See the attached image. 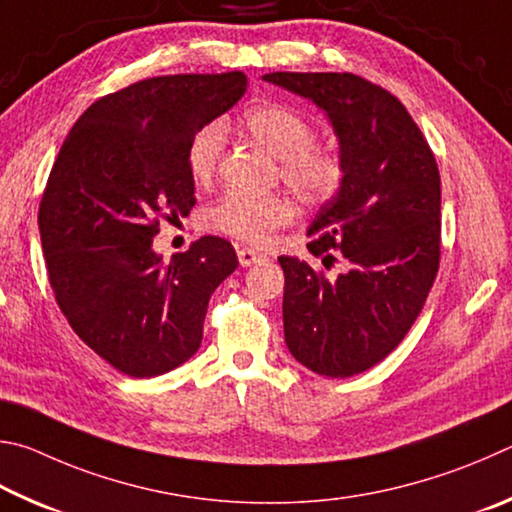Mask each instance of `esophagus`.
I'll use <instances>...</instances> for the list:
<instances>
[{
    "label": "esophagus",
    "mask_w": 512,
    "mask_h": 512,
    "mask_svg": "<svg viewBox=\"0 0 512 512\" xmlns=\"http://www.w3.org/2000/svg\"><path fill=\"white\" fill-rule=\"evenodd\" d=\"M267 261L265 254H258V251L249 249V247H240L238 249V263L242 267H249V265H256V263H263Z\"/></svg>",
    "instance_id": "obj_1"
}]
</instances>
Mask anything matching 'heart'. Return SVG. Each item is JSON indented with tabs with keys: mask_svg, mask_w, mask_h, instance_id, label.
<instances>
[{
	"mask_svg": "<svg viewBox=\"0 0 512 512\" xmlns=\"http://www.w3.org/2000/svg\"><path fill=\"white\" fill-rule=\"evenodd\" d=\"M242 125L251 139L281 159V179L303 204H328L344 188L348 173L344 155L330 143L315 141V125L303 112L283 103H265L242 114ZM224 143L227 130L220 121L206 123L193 134L186 150V164L195 182H211ZM292 218L294 204L281 193L247 195L229 191L206 211V224L213 231L256 247L272 242L276 231L288 227Z\"/></svg>",
	"mask_w": 512,
	"mask_h": 512,
	"instance_id": "b5f03b06",
	"label": "heart"
}]
</instances>
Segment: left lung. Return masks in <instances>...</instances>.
Here are the masks:
<instances>
[{
  "label": "left lung",
  "mask_w": 512,
  "mask_h": 512,
  "mask_svg": "<svg viewBox=\"0 0 512 512\" xmlns=\"http://www.w3.org/2000/svg\"><path fill=\"white\" fill-rule=\"evenodd\" d=\"M265 80L326 110L346 161V182L321 206L308 249L324 270L281 256L283 326L294 360L328 378L382 362L425 306L441 263V175L407 107L355 74L274 71Z\"/></svg>",
  "instance_id": "8db88e82"
}]
</instances>
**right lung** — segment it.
<instances>
[{
    "mask_svg": "<svg viewBox=\"0 0 512 512\" xmlns=\"http://www.w3.org/2000/svg\"><path fill=\"white\" fill-rule=\"evenodd\" d=\"M245 89L242 71L137 80L89 105L53 161L38 211L51 290L74 333L130 378L195 355L211 294L238 267L220 236L170 263L152 238L195 204L193 134Z\"/></svg>",
    "mask_w": 512,
    "mask_h": 512,
    "instance_id": "add662e5",
    "label": "right lung"
}]
</instances>
